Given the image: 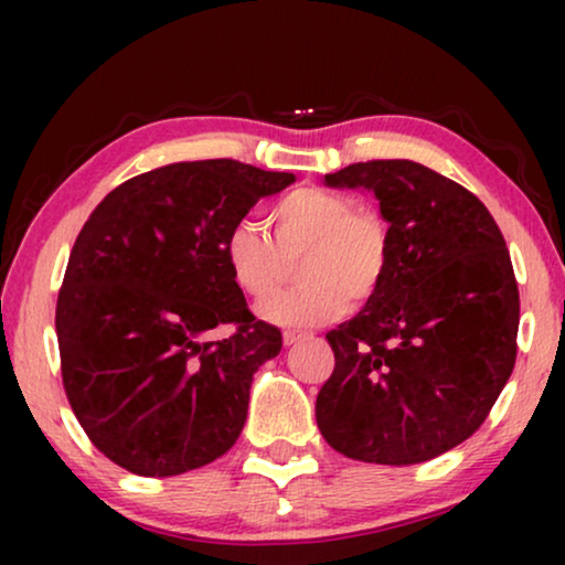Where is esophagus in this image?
Returning <instances> with one entry per match:
<instances>
[{"label": "esophagus", "instance_id": "esophagus-1", "mask_svg": "<svg viewBox=\"0 0 565 565\" xmlns=\"http://www.w3.org/2000/svg\"><path fill=\"white\" fill-rule=\"evenodd\" d=\"M300 339H306V334H300V331H285V334H282V342L285 344H298L300 342Z\"/></svg>", "mask_w": 565, "mask_h": 565}]
</instances>
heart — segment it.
<instances>
[{
	"label": "heart",
	"mask_w": 565,
	"mask_h": 565,
	"mask_svg": "<svg viewBox=\"0 0 565 565\" xmlns=\"http://www.w3.org/2000/svg\"><path fill=\"white\" fill-rule=\"evenodd\" d=\"M269 226L273 236L254 221H238L223 249L234 282L254 300L275 296L298 259L300 282L259 308L267 321L316 327L342 313L347 300L367 303L381 288L388 231L375 207L303 184L269 207Z\"/></svg>",
	"instance_id": "1"
}]
</instances>
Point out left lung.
Listing matches in <instances>:
<instances>
[{"label": "left lung", "instance_id": "left-lung-1", "mask_svg": "<svg viewBox=\"0 0 565 565\" xmlns=\"http://www.w3.org/2000/svg\"><path fill=\"white\" fill-rule=\"evenodd\" d=\"M327 184L381 200L388 262L375 296L327 334L334 373L316 422L352 460H431L481 427L514 370L520 290L507 242L473 192L416 161H360Z\"/></svg>", "mask_w": 565, "mask_h": 565}]
</instances>
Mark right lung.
Returning a JSON list of instances; mask_svg holds the SVG:
<instances>
[{
    "mask_svg": "<svg viewBox=\"0 0 565 565\" xmlns=\"http://www.w3.org/2000/svg\"><path fill=\"white\" fill-rule=\"evenodd\" d=\"M296 182L234 159L177 161L105 195L56 303L61 377L89 443L136 476H177L242 435L252 375L282 350L226 265L228 231ZM235 327L226 340L213 328Z\"/></svg>",
    "mask_w": 565,
    "mask_h": 565,
    "instance_id": "obj_1",
    "label": "right lung"
}]
</instances>
